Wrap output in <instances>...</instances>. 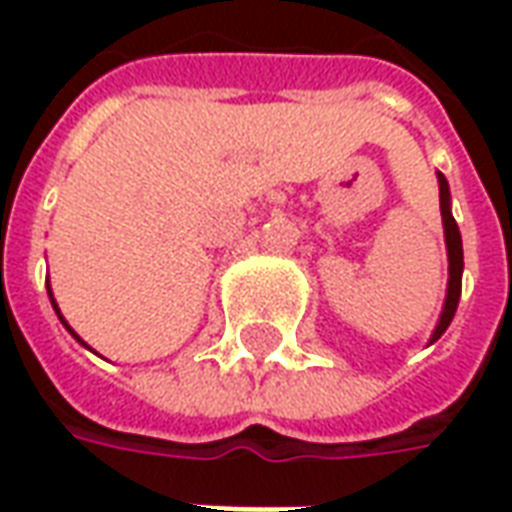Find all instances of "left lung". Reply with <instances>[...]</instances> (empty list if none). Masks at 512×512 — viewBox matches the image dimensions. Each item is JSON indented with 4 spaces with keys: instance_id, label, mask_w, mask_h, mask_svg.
<instances>
[{
    "instance_id": "left-lung-1",
    "label": "left lung",
    "mask_w": 512,
    "mask_h": 512,
    "mask_svg": "<svg viewBox=\"0 0 512 512\" xmlns=\"http://www.w3.org/2000/svg\"><path fill=\"white\" fill-rule=\"evenodd\" d=\"M439 178V205H441V224H444V244H447V296H444V304H441V315L436 321V329L430 332L428 345H433L439 340L441 334L447 332V326L455 318V310H458V301H461V279H463V244H461V230L455 224V216H452V197H450V183L447 178L436 172Z\"/></svg>"
}]
</instances>
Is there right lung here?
Here are the masks:
<instances>
[{
  "mask_svg": "<svg viewBox=\"0 0 512 512\" xmlns=\"http://www.w3.org/2000/svg\"><path fill=\"white\" fill-rule=\"evenodd\" d=\"M46 290H49V299H51V307H54V312H57V318H60V321H62V326H65V329H68V332H71V334H73V337H76V343H82V345H84V348H90V345L84 343L82 337H79V334L73 332L71 326H68V321H65V318H62V312H60V307H57V301H54V293H51V285H46Z\"/></svg>",
  "mask_w": 512,
  "mask_h": 512,
  "instance_id": "right-lung-1",
  "label": "right lung"
}]
</instances>
